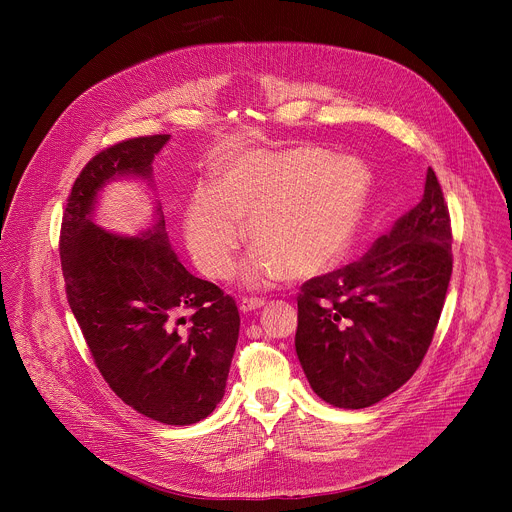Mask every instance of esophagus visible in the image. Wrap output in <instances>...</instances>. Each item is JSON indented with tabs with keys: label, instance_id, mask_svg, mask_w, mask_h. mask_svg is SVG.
<instances>
[{
	"label": "esophagus",
	"instance_id": "1",
	"mask_svg": "<svg viewBox=\"0 0 512 512\" xmlns=\"http://www.w3.org/2000/svg\"><path fill=\"white\" fill-rule=\"evenodd\" d=\"M263 306H265V300H261V298H243L239 302L241 312H253V310H259Z\"/></svg>",
	"mask_w": 512,
	"mask_h": 512
}]
</instances>
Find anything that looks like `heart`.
I'll return each mask as SVG.
<instances>
[{
    "label": "heart",
    "mask_w": 512,
    "mask_h": 512,
    "mask_svg": "<svg viewBox=\"0 0 512 512\" xmlns=\"http://www.w3.org/2000/svg\"><path fill=\"white\" fill-rule=\"evenodd\" d=\"M369 196L371 172L354 156H330L316 145L247 152L216 170L210 192H196L184 235L210 279L233 273L245 225L257 245L241 269L245 285L306 279L348 249Z\"/></svg>",
    "instance_id": "obj_1"
}]
</instances>
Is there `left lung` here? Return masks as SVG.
<instances>
[{"label": "left lung", "mask_w": 512, "mask_h": 512, "mask_svg": "<svg viewBox=\"0 0 512 512\" xmlns=\"http://www.w3.org/2000/svg\"><path fill=\"white\" fill-rule=\"evenodd\" d=\"M450 277V212L429 168L421 200L389 235L302 285L296 352L314 393L364 409L405 385L431 344Z\"/></svg>", "instance_id": "1"}]
</instances>
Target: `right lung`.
I'll use <instances>...</instances> for the list:
<instances>
[{"label": "right lung", "mask_w": 512, "mask_h": 512, "mask_svg": "<svg viewBox=\"0 0 512 512\" xmlns=\"http://www.w3.org/2000/svg\"><path fill=\"white\" fill-rule=\"evenodd\" d=\"M168 139L119 141L83 168L62 216L60 261L70 310L115 395L160 423L192 425L225 395L241 326L237 304L178 261L160 206L154 227L139 237L93 223L103 186L121 176L152 182V162ZM184 311L189 326L178 329Z\"/></svg>", "instance_id": "obj_1"}]
</instances>
